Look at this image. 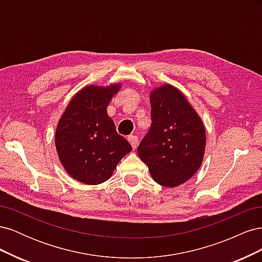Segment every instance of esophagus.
I'll return each mask as SVG.
<instances>
[{
  "label": "esophagus",
  "instance_id": "obj_1",
  "mask_svg": "<svg viewBox=\"0 0 262 262\" xmlns=\"http://www.w3.org/2000/svg\"><path fill=\"white\" fill-rule=\"evenodd\" d=\"M128 141L131 143L133 149H136V148L138 147V142H139V140H138V137H137V136H129V137H128Z\"/></svg>",
  "mask_w": 262,
  "mask_h": 262
}]
</instances>
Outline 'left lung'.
Wrapping results in <instances>:
<instances>
[{"mask_svg": "<svg viewBox=\"0 0 262 262\" xmlns=\"http://www.w3.org/2000/svg\"><path fill=\"white\" fill-rule=\"evenodd\" d=\"M149 100L152 126L138 154L157 184L178 187L193 177L202 164L204 124L182 92L170 84L153 89Z\"/></svg>", "mask_w": 262, "mask_h": 262, "instance_id": "1", "label": "left lung"}]
</instances>
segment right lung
<instances>
[{"mask_svg": "<svg viewBox=\"0 0 262 262\" xmlns=\"http://www.w3.org/2000/svg\"><path fill=\"white\" fill-rule=\"evenodd\" d=\"M121 84L87 85L70 100L55 129L59 160L69 175L86 185L108 180L132 146L116 131L107 107Z\"/></svg>", "mask_w": 262, "mask_h": 262, "instance_id": "right-lung-1", "label": "right lung"}]
</instances>
